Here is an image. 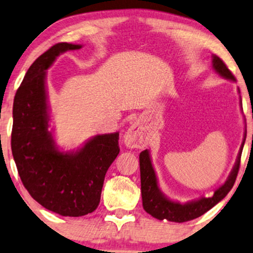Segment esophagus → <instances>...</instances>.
<instances>
[{"label": "esophagus", "mask_w": 253, "mask_h": 253, "mask_svg": "<svg viewBox=\"0 0 253 253\" xmlns=\"http://www.w3.org/2000/svg\"><path fill=\"white\" fill-rule=\"evenodd\" d=\"M125 144L128 148H143L146 142V136L142 132V127L139 121L132 124V126L127 129L124 136Z\"/></svg>", "instance_id": "esophagus-1"}]
</instances>
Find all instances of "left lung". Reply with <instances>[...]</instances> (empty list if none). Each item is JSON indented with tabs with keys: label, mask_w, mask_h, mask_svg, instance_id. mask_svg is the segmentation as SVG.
Returning <instances> with one entry per match:
<instances>
[{
	"label": "left lung",
	"mask_w": 253,
	"mask_h": 253,
	"mask_svg": "<svg viewBox=\"0 0 253 253\" xmlns=\"http://www.w3.org/2000/svg\"><path fill=\"white\" fill-rule=\"evenodd\" d=\"M213 68L217 74H220L222 77L227 80L235 81V76L232 75L225 63L216 55H213ZM245 134L243 142H242L240 153H238L236 163L232 168L230 174L225 183L215 190L213 197L211 198H200V199L190 201L186 204H180L177 201H172L162 193V191L158 187L156 173L151 164L150 154L147 149L141 151L140 154V174H141V193H142V205L144 211L151 216H154L157 220H168L171 222H187L194 218L201 216L213 208L215 205L223 199L229 193L234 186L235 180H236L238 170H240L241 164V155L243 150Z\"/></svg>",
	"instance_id": "left-lung-1"
}]
</instances>
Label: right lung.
<instances>
[{"label": "right lung", "instance_id": "add662e5", "mask_svg": "<svg viewBox=\"0 0 253 253\" xmlns=\"http://www.w3.org/2000/svg\"><path fill=\"white\" fill-rule=\"evenodd\" d=\"M81 45L59 42L32 63L13 99L11 150L30 195L62 216H83L98 207L106 171L119 154V133L90 139L76 151H60L49 127L46 72L66 50Z\"/></svg>", "mask_w": 253, "mask_h": 253}]
</instances>
